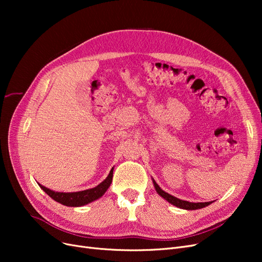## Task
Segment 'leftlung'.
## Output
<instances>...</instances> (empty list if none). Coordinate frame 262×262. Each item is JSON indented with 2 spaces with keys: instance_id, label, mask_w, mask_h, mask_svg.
I'll use <instances>...</instances> for the list:
<instances>
[{
  "instance_id": "1",
  "label": "left lung",
  "mask_w": 262,
  "mask_h": 262,
  "mask_svg": "<svg viewBox=\"0 0 262 262\" xmlns=\"http://www.w3.org/2000/svg\"><path fill=\"white\" fill-rule=\"evenodd\" d=\"M153 184H154L155 190H156L158 194H160L162 198H164L165 200H167L172 205H175V207L180 208V209L198 210V209H202V208L208 207L209 204H211L213 202V201H210V202H196V203H194V202H189V201H185V200H180V199H178V198L173 196V195H171V194H169L167 192H165L164 190H162L161 187L156 184L154 179H153Z\"/></svg>"
}]
</instances>
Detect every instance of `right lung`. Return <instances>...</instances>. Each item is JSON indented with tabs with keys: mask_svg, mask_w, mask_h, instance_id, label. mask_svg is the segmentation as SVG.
I'll return each mask as SVG.
<instances>
[{
	"mask_svg": "<svg viewBox=\"0 0 262 262\" xmlns=\"http://www.w3.org/2000/svg\"><path fill=\"white\" fill-rule=\"evenodd\" d=\"M113 173L114 168H112L108 177L104 181L100 182L98 186L77 192H55L53 190L41 186L40 184H39V186H40L43 191L49 196H51L54 201H57L63 205H67V207H82V205L89 204L102 196V194L107 191V189L112 185Z\"/></svg>",
	"mask_w": 262,
	"mask_h": 262,
	"instance_id": "obj_1",
	"label": "right lung"
}]
</instances>
